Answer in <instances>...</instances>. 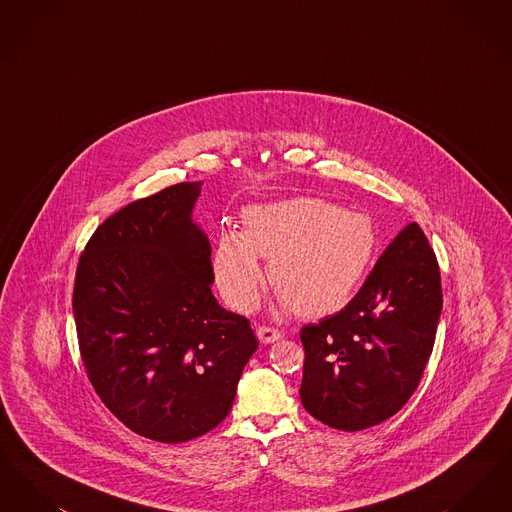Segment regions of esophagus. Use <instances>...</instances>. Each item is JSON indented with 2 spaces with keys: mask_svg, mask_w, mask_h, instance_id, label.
I'll list each match as a JSON object with an SVG mask.
<instances>
[{
  "mask_svg": "<svg viewBox=\"0 0 512 512\" xmlns=\"http://www.w3.org/2000/svg\"><path fill=\"white\" fill-rule=\"evenodd\" d=\"M257 338H259L261 343H274V341H278L282 338V334H280L276 328L259 326V328H257Z\"/></svg>",
  "mask_w": 512,
  "mask_h": 512,
  "instance_id": "obj_1",
  "label": "esophagus"
}]
</instances>
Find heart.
<instances>
[{
	"instance_id": "1",
	"label": "heart",
	"mask_w": 512,
	"mask_h": 512,
	"mask_svg": "<svg viewBox=\"0 0 512 512\" xmlns=\"http://www.w3.org/2000/svg\"><path fill=\"white\" fill-rule=\"evenodd\" d=\"M242 232H224L213 253L219 290L240 313L268 284L297 317L338 311L363 278L376 247L370 219L320 197H293L247 207Z\"/></svg>"
}]
</instances>
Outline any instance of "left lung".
<instances>
[{
	"mask_svg": "<svg viewBox=\"0 0 512 512\" xmlns=\"http://www.w3.org/2000/svg\"><path fill=\"white\" fill-rule=\"evenodd\" d=\"M443 295L438 259L407 224L340 313L301 328V403L343 432L376 426L418 388L432 355Z\"/></svg>",
	"mask_w": 512,
	"mask_h": 512,
	"instance_id": "left-lung-1",
	"label": "left lung"
}]
</instances>
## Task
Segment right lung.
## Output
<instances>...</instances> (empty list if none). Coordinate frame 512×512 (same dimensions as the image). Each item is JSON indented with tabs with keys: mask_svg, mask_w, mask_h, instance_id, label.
I'll return each mask as SVG.
<instances>
[{
	"mask_svg": "<svg viewBox=\"0 0 512 512\" xmlns=\"http://www.w3.org/2000/svg\"><path fill=\"white\" fill-rule=\"evenodd\" d=\"M203 182L132 201L99 224L74 278L80 357L105 407L144 438L219 426L259 341L222 309L211 244L192 220Z\"/></svg>",
	"mask_w": 512,
	"mask_h": 512,
	"instance_id": "1",
	"label": "right lung"
}]
</instances>
